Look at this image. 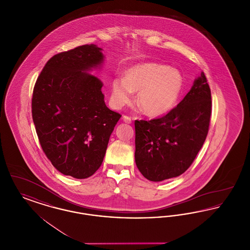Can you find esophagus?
I'll return each instance as SVG.
<instances>
[{
	"instance_id": "34e87169",
	"label": "esophagus",
	"mask_w": 250,
	"mask_h": 250,
	"mask_svg": "<svg viewBox=\"0 0 250 250\" xmlns=\"http://www.w3.org/2000/svg\"><path fill=\"white\" fill-rule=\"evenodd\" d=\"M123 121H124L125 123H126V124H131V123H132V120H131L130 117H129V116H126V115H124V116H123Z\"/></svg>"
}]
</instances>
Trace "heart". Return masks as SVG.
<instances>
[{
    "mask_svg": "<svg viewBox=\"0 0 250 250\" xmlns=\"http://www.w3.org/2000/svg\"><path fill=\"white\" fill-rule=\"evenodd\" d=\"M183 88L181 73L165 64L143 62L130 66L125 79L115 78L110 84V101L115 108L128 105L139 92L138 105L149 116H161L175 106Z\"/></svg>",
    "mask_w": 250,
    "mask_h": 250,
    "instance_id": "b5f03b06",
    "label": "heart"
}]
</instances>
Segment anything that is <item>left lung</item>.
Returning <instances> with one entry per match:
<instances>
[{
  "instance_id": "left-lung-1",
  "label": "left lung",
  "mask_w": 250,
  "mask_h": 250,
  "mask_svg": "<svg viewBox=\"0 0 250 250\" xmlns=\"http://www.w3.org/2000/svg\"><path fill=\"white\" fill-rule=\"evenodd\" d=\"M211 99L202 72L177 107L165 116L135 121V161L145 178L161 182L177 177L191 166L208 134Z\"/></svg>"
}]
</instances>
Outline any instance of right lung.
I'll list each match as a JSON object with an SVG mask.
<instances>
[{
    "label": "right lung",
    "mask_w": 250,
    "mask_h": 250,
    "mask_svg": "<svg viewBox=\"0 0 250 250\" xmlns=\"http://www.w3.org/2000/svg\"><path fill=\"white\" fill-rule=\"evenodd\" d=\"M101 50L91 44L54 55L34 88L32 113L43 152L74 178H88L101 166L122 116L106 106L103 84L88 73L101 66Z\"/></svg>",
    "instance_id": "1"
}]
</instances>
